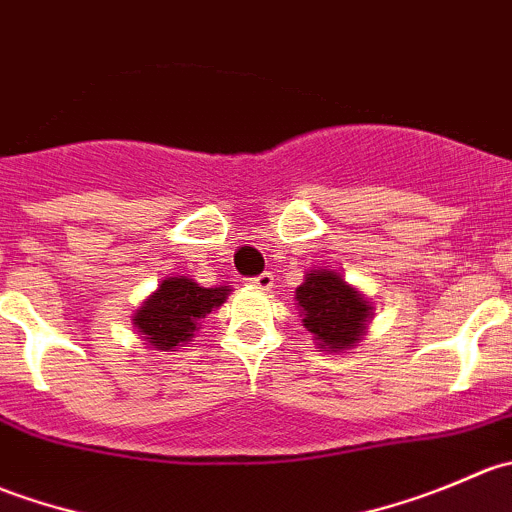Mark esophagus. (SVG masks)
<instances>
[{"label":"esophagus","mask_w":512,"mask_h":512,"mask_svg":"<svg viewBox=\"0 0 512 512\" xmlns=\"http://www.w3.org/2000/svg\"><path fill=\"white\" fill-rule=\"evenodd\" d=\"M250 285L260 289V292H267V289H272V285H275V275H272V272H262V275L252 277Z\"/></svg>","instance_id":"obj_1"}]
</instances>
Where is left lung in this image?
<instances>
[{
  "label": "left lung",
  "instance_id": "1",
  "mask_svg": "<svg viewBox=\"0 0 512 512\" xmlns=\"http://www.w3.org/2000/svg\"><path fill=\"white\" fill-rule=\"evenodd\" d=\"M294 299L304 329L314 337L319 352L356 349L374 317V304L337 270H309Z\"/></svg>",
  "mask_w": 512,
  "mask_h": 512
}]
</instances>
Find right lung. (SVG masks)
Masks as SVG:
<instances>
[{
	"label": "right lung",
	"mask_w": 512,
	"mask_h": 512,
	"mask_svg": "<svg viewBox=\"0 0 512 512\" xmlns=\"http://www.w3.org/2000/svg\"><path fill=\"white\" fill-rule=\"evenodd\" d=\"M230 287H203L193 277H165L153 294L133 314V327L143 342L158 352H178L193 342L200 319L225 302Z\"/></svg>",
	"instance_id": "1"
}]
</instances>
